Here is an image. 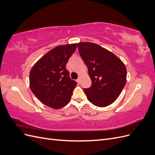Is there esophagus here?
I'll list each match as a JSON object with an SVG mask.
<instances>
[{"mask_svg":"<svg viewBox=\"0 0 155 155\" xmlns=\"http://www.w3.org/2000/svg\"><path fill=\"white\" fill-rule=\"evenodd\" d=\"M76 81H77V83H78V84H79L80 83V78H78L77 80H76Z\"/></svg>","mask_w":155,"mask_h":155,"instance_id":"1","label":"esophagus"}]
</instances>
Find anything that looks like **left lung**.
Here are the masks:
<instances>
[{
  "mask_svg": "<svg viewBox=\"0 0 155 155\" xmlns=\"http://www.w3.org/2000/svg\"><path fill=\"white\" fill-rule=\"evenodd\" d=\"M79 52L92 81L85 88L88 100L100 107L112 104L118 97L127 81V69L119 58L109 50L90 42L78 43Z\"/></svg>",
  "mask_w": 155,
  "mask_h": 155,
  "instance_id": "left-lung-1",
  "label": "left lung"
}]
</instances>
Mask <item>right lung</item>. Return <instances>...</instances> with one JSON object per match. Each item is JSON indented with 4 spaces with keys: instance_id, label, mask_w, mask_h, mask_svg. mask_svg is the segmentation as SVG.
<instances>
[{
    "instance_id": "1",
    "label": "right lung",
    "mask_w": 155,
    "mask_h": 155,
    "mask_svg": "<svg viewBox=\"0 0 155 155\" xmlns=\"http://www.w3.org/2000/svg\"><path fill=\"white\" fill-rule=\"evenodd\" d=\"M77 43L55 46L40 58L30 72V87L39 101L59 109L67 105L77 83L69 77L66 65Z\"/></svg>"
}]
</instances>
